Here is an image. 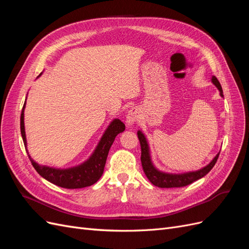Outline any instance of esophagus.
Listing matches in <instances>:
<instances>
[{
    "mask_svg": "<svg viewBox=\"0 0 249 249\" xmlns=\"http://www.w3.org/2000/svg\"><path fill=\"white\" fill-rule=\"evenodd\" d=\"M138 119H139V112L136 108H133L129 112H127L126 119H125L127 125H129V126L133 125L135 123L137 122Z\"/></svg>",
    "mask_w": 249,
    "mask_h": 249,
    "instance_id": "esophagus-1",
    "label": "esophagus"
}]
</instances>
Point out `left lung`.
<instances>
[{
  "instance_id": "left-lung-1",
  "label": "left lung",
  "mask_w": 249,
  "mask_h": 249,
  "mask_svg": "<svg viewBox=\"0 0 249 249\" xmlns=\"http://www.w3.org/2000/svg\"><path fill=\"white\" fill-rule=\"evenodd\" d=\"M212 82L220 91V95L223 97V91H222L221 85L215 76L212 77ZM137 135H138L140 146H141V164H142L143 171H144L145 176L149 179L150 183L160 188H179V187H185L187 185L192 184L193 182H195V180L201 178L202 177H205L207 173H209V171L214 167V165L217 162L218 157H219V153H218L215 156L214 159L211 161L207 166L196 171L178 173V175H176V173H166V172L158 170L154 166L152 159H150L149 147H148V143L145 136L143 135L141 131H138Z\"/></svg>"
}]
</instances>
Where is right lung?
Returning a JSON list of instances; mask_svg holds the SVG:
<instances>
[{
	"instance_id": "obj_1",
	"label": "right lung",
	"mask_w": 249,
	"mask_h": 249,
	"mask_svg": "<svg viewBox=\"0 0 249 249\" xmlns=\"http://www.w3.org/2000/svg\"><path fill=\"white\" fill-rule=\"evenodd\" d=\"M25 107L26 102L24 104V107H22L20 114V133L22 140H24L25 147H27V139L24 124ZM124 124L123 122H120L119 119L115 118L114 120H112L111 124L107 127V130L105 131L99 144H97L91 157H90L87 161L82 163L81 165H78L76 167L58 169L49 166H43V165L37 164L32 158L30 157L28 149L27 153L33 167L43 178H46L52 184L62 188H66V189H79V188L91 186L100 179L104 172L105 164H106V160L109 154V149L113 144V142H114L115 137L119 133L124 132Z\"/></svg>"
}]
</instances>
